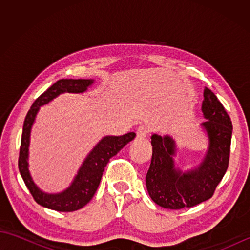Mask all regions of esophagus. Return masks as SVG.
<instances>
[{"label": "esophagus", "instance_id": "34e87169", "mask_svg": "<svg viewBox=\"0 0 250 250\" xmlns=\"http://www.w3.org/2000/svg\"><path fill=\"white\" fill-rule=\"evenodd\" d=\"M148 133H149V128H148V126L140 125L136 130V139L140 140V141L145 140L147 135H148Z\"/></svg>", "mask_w": 250, "mask_h": 250}]
</instances>
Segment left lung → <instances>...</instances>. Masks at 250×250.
I'll use <instances>...</instances> for the list:
<instances>
[{"mask_svg": "<svg viewBox=\"0 0 250 250\" xmlns=\"http://www.w3.org/2000/svg\"><path fill=\"white\" fill-rule=\"evenodd\" d=\"M202 113L206 121L201 126L208 137L203 160L183 172L175 167L176 142L169 135H151L152 157L146 175L151 200L169 209L192 207L210 199L229 166L232 122L225 107L208 88L204 89Z\"/></svg>", "mask_w": 250, "mask_h": 250, "instance_id": "8db88e82", "label": "left lung"}]
</instances>
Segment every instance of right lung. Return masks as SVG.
I'll return each mask as SVG.
<instances>
[{
  "instance_id": "add662e5",
  "label": "right lung",
  "mask_w": 250,
  "mask_h": 250,
  "mask_svg": "<svg viewBox=\"0 0 250 250\" xmlns=\"http://www.w3.org/2000/svg\"><path fill=\"white\" fill-rule=\"evenodd\" d=\"M93 82V79H60L35 100L25 116L18 160L19 172L33 199L40 205L49 209L74 211L89 203L99 187L109 159L116 156L136 135L134 132H130L121 136H104L84 159L70 187L62 192L47 193L37 187L29 172L28 158L31 129L41 106L49 103L62 93H83L87 91Z\"/></svg>"
}]
</instances>
